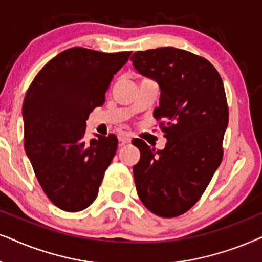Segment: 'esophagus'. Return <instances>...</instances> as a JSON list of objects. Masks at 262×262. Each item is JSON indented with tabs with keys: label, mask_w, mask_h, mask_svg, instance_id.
I'll list each match as a JSON object with an SVG mask.
<instances>
[{
	"label": "esophagus",
	"mask_w": 262,
	"mask_h": 262,
	"mask_svg": "<svg viewBox=\"0 0 262 262\" xmlns=\"http://www.w3.org/2000/svg\"><path fill=\"white\" fill-rule=\"evenodd\" d=\"M117 138L122 144H129V142L132 141V135L127 133V132H120L117 135Z\"/></svg>",
	"instance_id": "34e87169"
}]
</instances>
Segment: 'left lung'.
<instances>
[{
	"instance_id": "obj_1",
	"label": "left lung",
	"mask_w": 262,
	"mask_h": 262,
	"mask_svg": "<svg viewBox=\"0 0 262 262\" xmlns=\"http://www.w3.org/2000/svg\"><path fill=\"white\" fill-rule=\"evenodd\" d=\"M134 68L160 87L153 116L167 139L164 149L133 140V167L142 204L159 217L186 213L196 204L223 159L229 109L223 80L206 58L171 47L137 51Z\"/></svg>"
}]
</instances>
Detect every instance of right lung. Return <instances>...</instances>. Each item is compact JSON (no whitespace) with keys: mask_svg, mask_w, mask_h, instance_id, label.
Segmentation results:
<instances>
[{"mask_svg":"<svg viewBox=\"0 0 262 262\" xmlns=\"http://www.w3.org/2000/svg\"><path fill=\"white\" fill-rule=\"evenodd\" d=\"M130 54L68 49L49 61L27 90L24 146L41 189L61 210L82 211L98 195L117 138L97 135L86 142V120L105 102L111 80Z\"/></svg>","mask_w":262,"mask_h":262,"instance_id":"right-lung-1","label":"right lung"}]
</instances>
